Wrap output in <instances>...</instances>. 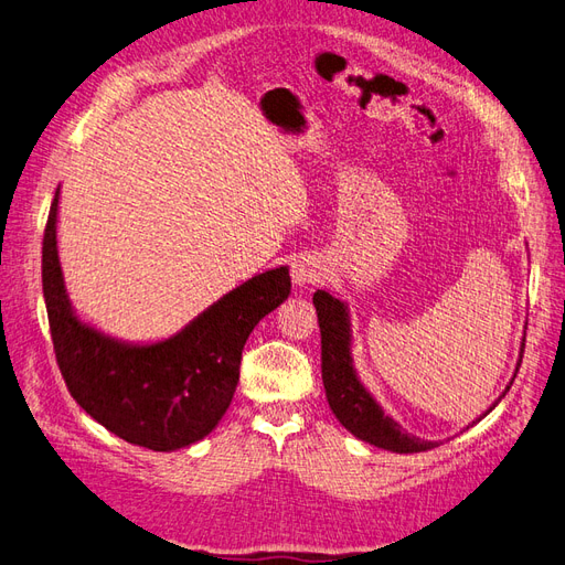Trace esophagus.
<instances>
[{
  "label": "esophagus",
  "instance_id": "34e87169",
  "mask_svg": "<svg viewBox=\"0 0 565 565\" xmlns=\"http://www.w3.org/2000/svg\"><path fill=\"white\" fill-rule=\"evenodd\" d=\"M292 278H295L297 285H311V282H316L320 278V270H318V266L313 262L301 259V262H297L292 266Z\"/></svg>",
  "mask_w": 565,
  "mask_h": 565
}]
</instances>
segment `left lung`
Instances as JSON below:
<instances>
[{
	"instance_id": "obj_1",
	"label": "left lung",
	"mask_w": 565,
	"mask_h": 565,
	"mask_svg": "<svg viewBox=\"0 0 565 565\" xmlns=\"http://www.w3.org/2000/svg\"><path fill=\"white\" fill-rule=\"evenodd\" d=\"M313 303L320 324V367L324 396H328V403L341 426L355 438L370 443V446L393 452H424L436 448L438 443L409 436L398 422L386 417L365 386L358 382L349 353L351 330L344 303L334 299L330 292H322V289L313 295Z\"/></svg>"
}]
</instances>
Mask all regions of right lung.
Wrapping results in <instances>:
<instances>
[{"instance_id":"obj_1","label":"right lung","mask_w":565,"mask_h":565,"mask_svg":"<svg viewBox=\"0 0 565 565\" xmlns=\"http://www.w3.org/2000/svg\"><path fill=\"white\" fill-rule=\"evenodd\" d=\"M58 191L42 243L51 341L71 396L131 446L169 452L207 436L228 409L254 324L287 299L285 266L254 276L177 337L129 347L82 324L65 297L56 249Z\"/></svg>"}]
</instances>
